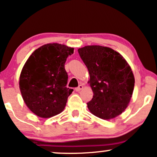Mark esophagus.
Wrapping results in <instances>:
<instances>
[{
    "label": "esophagus",
    "mask_w": 157,
    "mask_h": 157,
    "mask_svg": "<svg viewBox=\"0 0 157 157\" xmlns=\"http://www.w3.org/2000/svg\"><path fill=\"white\" fill-rule=\"evenodd\" d=\"M82 89H83V86H82V85H80L78 87L75 89V90H76V91H80Z\"/></svg>",
    "instance_id": "34e87169"
}]
</instances>
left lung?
I'll use <instances>...</instances> for the list:
<instances>
[{
	"mask_svg": "<svg viewBox=\"0 0 157 157\" xmlns=\"http://www.w3.org/2000/svg\"><path fill=\"white\" fill-rule=\"evenodd\" d=\"M81 59L89 70L93 98L87 103L92 114L105 120L120 115L128 106L134 87L131 66L111 48L86 46L78 48Z\"/></svg>",
	"mask_w": 157,
	"mask_h": 157,
	"instance_id": "left-lung-1",
	"label": "left lung"
}]
</instances>
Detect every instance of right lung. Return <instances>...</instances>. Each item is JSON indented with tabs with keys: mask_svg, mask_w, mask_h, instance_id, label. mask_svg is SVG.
I'll use <instances>...</instances> for the list:
<instances>
[{
	"mask_svg": "<svg viewBox=\"0 0 157 157\" xmlns=\"http://www.w3.org/2000/svg\"><path fill=\"white\" fill-rule=\"evenodd\" d=\"M74 48L47 44L35 50L25 63L19 78L23 101L32 113L50 118L63 111L73 89L66 87L65 63Z\"/></svg>",
	"mask_w": 157,
	"mask_h": 157,
	"instance_id": "right-lung-1",
	"label": "right lung"
}]
</instances>
